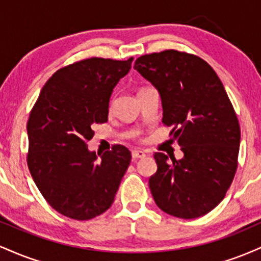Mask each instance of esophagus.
Here are the masks:
<instances>
[{"mask_svg": "<svg viewBox=\"0 0 261 261\" xmlns=\"http://www.w3.org/2000/svg\"><path fill=\"white\" fill-rule=\"evenodd\" d=\"M131 155H133L134 160H136V158H143L146 154H145V152L140 151V149H134V151L131 152Z\"/></svg>", "mask_w": 261, "mask_h": 261, "instance_id": "1", "label": "esophagus"}]
</instances>
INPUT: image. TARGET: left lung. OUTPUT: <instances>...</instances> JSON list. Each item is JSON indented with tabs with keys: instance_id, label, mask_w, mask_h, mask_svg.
<instances>
[{
	"instance_id": "8db88e82",
	"label": "left lung",
	"mask_w": 261,
	"mask_h": 261,
	"mask_svg": "<svg viewBox=\"0 0 261 261\" xmlns=\"http://www.w3.org/2000/svg\"><path fill=\"white\" fill-rule=\"evenodd\" d=\"M135 70L160 92L163 125L178 140L184 157L155 152L157 172L149 189L162 211L196 218L226 196L238 167L241 127L217 73L205 60L178 50L146 54Z\"/></svg>"
}]
</instances>
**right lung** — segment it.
I'll return each mask as SVG.
<instances>
[{
	"instance_id": "1",
	"label": "right lung",
	"mask_w": 261,
	"mask_h": 261,
	"mask_svg": "<svg viewBox=\"0 0 261 261\" xmlns=\"http://www.w3.org/2000/svg\"><path fill=\"white\" fill-rule=\"evenodd\" d=\"M125 61L91 58L60 68L46 81L27 122V163L39 191L59 214L87 221L112 206L131 161L114 145L97 160L87 142L108 121L114 87L131 68Z\"/></svg>"
}]
</instances>
